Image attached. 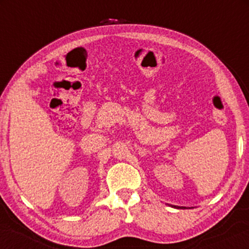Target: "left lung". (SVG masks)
<instances>
[{"mask_svg": "<svg viewBox=\"0 0 249 249\" xmlns=\"http://www.w3.org/2000/svg\"><path fill=\"white\" fill-rule=\"evenodd\" d=\"M174 208H186V207H180V206H173Z\"/></svg>", "mask_w": 249, "mask_h": 249, "instance_id": "8db88e82", "label": "left lung"}]
</instances>
